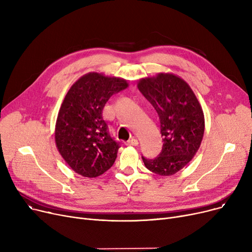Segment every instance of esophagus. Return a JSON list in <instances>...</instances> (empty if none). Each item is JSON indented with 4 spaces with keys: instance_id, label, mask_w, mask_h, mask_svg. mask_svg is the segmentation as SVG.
<instances>
[{
    "instance_id": "obj_1",
    "label": "esophagus",
    "mask_w": 252,
    "mask_h": 252,
    "mask_svg": "<svg viewBox=\"0 0 252 252\" xmlns=\"http://www.w3.org/2000/svg\"><path fill=\"white\" fill-rule=\"evenodd\" d=\"M138 144H139V142H138V140L135 139V138H131V139H129V140L127 141V145H128V146H138Z\"/></svg>"
}]
</instances>
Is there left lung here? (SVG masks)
<instances>
[{"label": "left lung", "instance_id": "1", "mask_svg": "<svg viewBox=\"0 0 252 252\" xmlns=\"http://www.w3.org/2000/svg\"><path fill=\"white\" fill-rule=\"evenodd\" d=\"M138 89L159 116L163 147L150 160L142 157L152 173L167 177L186 166L199 149L204 134V114L190 86L174 73L160 72L138 82Z\"/></svg>", "mask_w": 252, "mask_h": 252}]
</instances>
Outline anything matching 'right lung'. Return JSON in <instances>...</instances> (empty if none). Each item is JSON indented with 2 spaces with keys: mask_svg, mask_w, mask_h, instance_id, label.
<instances>
[{
  "mask_svg": "<svg viewBox=\"0 0 252 252\" xmlns=\"http://www.w3.org/2000/svg\"><path fill=\"white\" fill-rule=\"evenodd\" d=\"M127 87L125 78L93 71L79 77L66 94L57 116L55 143L76 174L96 178L113 165L119 143L108 134L102 112L110 97Z\"/></svg>",
  "mask_w": 252,
  "mask_h": 252,
  "instance_id": "1",
  "label": "right lung"
}]
</instances>
